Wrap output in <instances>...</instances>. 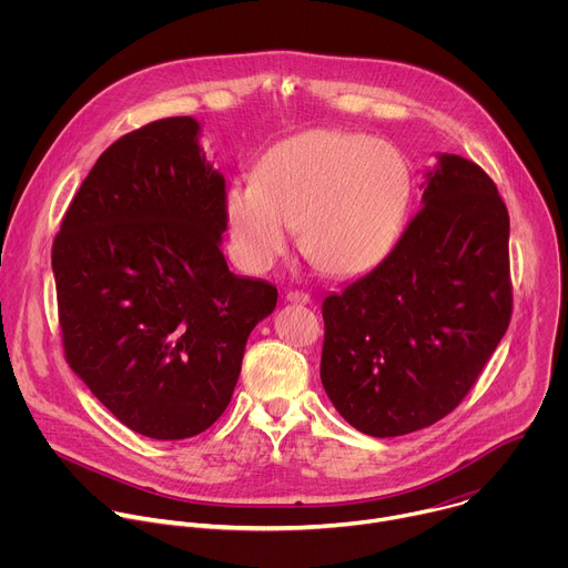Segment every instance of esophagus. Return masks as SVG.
I'll list each match as a JSON object with an SVG mask.
<instances>
[{
  "label": "esophagus",
  "instance_id": "obj_1",
  "mask_svg": "<svg viewBox=\"0 0 568 568\" xmlns=\"http://www.w3.org/2000/svg\"><path fill=\"white\" fill-rule=\"evenodd\" d=\"M285 301H290V303H298V305H305V303H310V296H307L305 292L290 290V292L285 294Z\"/></svg>",
  "mask_w": 568,
  "mask_h": 568
}]
</instances>
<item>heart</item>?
Listing matches in <instances>:
<instances>
[{
	"mask_svg": "<svg viewBox=\"0 0 568 568\" xmlns=\"http://www.w3.org/2000/svg\"><path fill=\"white\" fill-rule=\"evenodd\" d=\"M414 173L388 141L344 130H307L272 145L256 180L224 197L231 250L267 272L301 226V250L321 272L357 276L386 258L407 220Z\"/></svg>",
	"mask_w": 568,
	"mask_h": 568,
	"instance_id": "1",
	"label": "heart"
}]
</instances>
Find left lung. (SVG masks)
I'll return each mask as SVG.
<instances>
[{
  "label": "left lung",
  "instance_id": "1",
  "mask_svg": "<svg viewBox=\"0 0 568 568\" xmlns=\"http://www.w3.org/2000/svg\"><path fill=\"white\" fill-rule=\"evenodd\" d=\"M436 159L393 252L323 301L321 384L342 418L375 438L454 412L510 323L508 209L474 161Z\"/></svg>",
  "mask_w": 568,
  "mask_h": 568
}]
</instances>
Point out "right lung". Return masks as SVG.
Here are the masks:
<instances>
[{"label": "right lung", "instance_id": "1", "mask_svg": "<svg viewBox=\"0 0 568 568\" xmlns=\"http://www.w3.org/2000/svg\"><path fill=\"white\" fill-rule=\"evenodd\" d=\"M193 116L112 143L78 189L53 242L67 364L132 432L182 440L233 395L272 283L229 272L224 178Z\"/></svg>", "mask_w": 568, "mask_h": 568}]
</instances>
